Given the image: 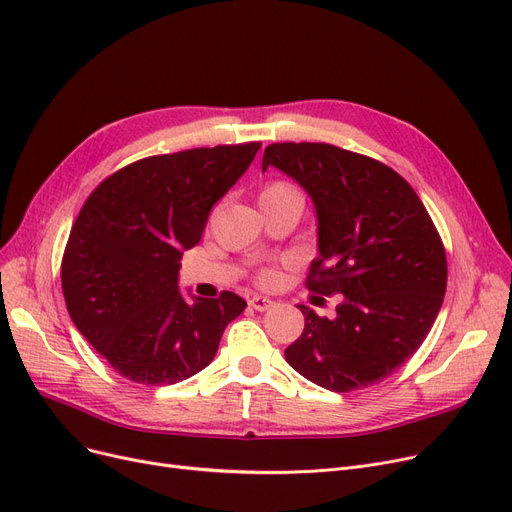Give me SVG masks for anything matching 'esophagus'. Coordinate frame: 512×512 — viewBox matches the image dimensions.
<instances>
[{
    "label": "esophagus",
    "instance_id": "1",
    "mask_svg": "<svg viewBox=\"0 0 512 512\" xmlns=\"http://www.w3.org/2000/svg\"><path fill=\"white\" fill-rule=\"evenodd\" d=\"M249 305L255 309V311H265V309H270L272 305H274V301L270 299V297H261V295H253L251 299H249Z\"/></svg>",
    "mask_w": 512,
    "mask_h": 512
}]
</instances>
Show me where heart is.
I'll return each mask as SVG.
<instances>
[{"mask_svg":"<svg viewBox=\"0 0 512 512\" xmlns=\"http://www.w3.org/2000/svg\"><path fill=\"white\" fill-rule=\"evenodd\" d=\"M274 198H301V192L288 182H272L261 190V201H274ZM280 280V272L274 268L261 270L259 282L261 284H276Z\"/></svg>","mask_w":512,"mask_h":512,"instance_id":"heart-1","label":"heart"}]
</instances>
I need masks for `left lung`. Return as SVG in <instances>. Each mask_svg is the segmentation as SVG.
I'll list each match as a JSON object with an SVG mask.
<instances>
[{"label": "left lung", "mask_w": 512, "mask_h": 512, "mask_svg": "<svg viewBox=\"0 0 512 512\" xmlns=\"http://www.w3.org/2000/svg\"><path fill=\"white\" fill-rule=\"evenodd\" d=\"M268 167L314 201L320 255L307 288L341 301L335 318L297 305L305 328L286 362L335 393L385 381L427 339L446 295V249L425 205L391 167L332 144H270Z\"/></svg>", "instance_id": "1"}]
</instances>
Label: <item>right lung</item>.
<instances>
[{
	"mask_svg": "<svg viewBox=\"0 0 512 512\" xmlns=\"http://www.w3.org/2000/svg\"><path fill=\"white\" fill-rule=\"evenodd\" d=\"M259 142L159 154L113 173L90 194L62 257L71 320L125 379L173 385L207 368L247 301L180 293L184 251L211 207L253 163Z\"/></svg>",
	"mask_w": 512,
	"mask_h": 512,
	"instance_id": "right-lung-1",
	"label": "right lung"
}]
</instances>
